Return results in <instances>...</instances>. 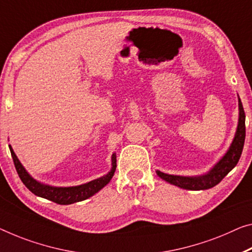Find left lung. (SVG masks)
Instances as JSON below:
<instances>
[{
    "mask_svg": "<svg viewBox=\"0 0 252 252\" xmlns=\"http://www.w3.org/2000/svg\"><path fill=\"white\" fill-rule=\"evenodd\" d=\"M246 138V114L242 102L239 98V123L232 144L224 157L208 171L206 175L198 177H183L168 175L157 170V175L166 183L188 190H205L210 189L222 181V179L234 168L241 157Z\"/></svg>",
    "mask_w": 252,
    "mask_h": 252,
    "instance_id": "left-lung-1",
    "label": "left lung"
}]
</instances>
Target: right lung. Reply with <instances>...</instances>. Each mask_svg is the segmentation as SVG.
<instances>
[{"label": "right lung", "mask_w": 252, "mask_h": 252, "mask_svg": "<svg viewBox=\"0 0 252 252\" xmlns=\"http://www.w3.org/2000/svg\"><path fill=\"white\" fill-rule=\"evenodd\" d=\"M11 156H12L14 166L17 169V172L20 179L27 188L30 191L34 193L36 196L42 197L52 202L60 204V205H69L76 202H81V200L88 199L89 197L94 196L95 192H98L100 189H102L106 186L111 178L114 177V173L116 171V154L114 153L111 157V170L107 173L106 176L100 177L98 179H94L90 181V183L80 185V186H73V187H53V186L44 185L39 183V181L34 180L33 178L27 172V170L23 168L21 162L15 156L13 149L9 145Z\"/></svg>", "instance_id": "obj_1"}]
</instances>
